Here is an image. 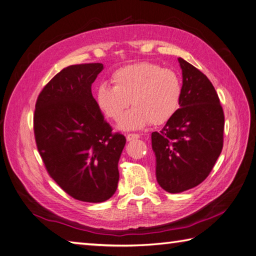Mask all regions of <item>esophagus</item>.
I'll return each mask as SVG.
<instances>
[{
    "label": "esophagus",
    "mask_w": 256,
    "mask_h": 256,
    "mask_svg": "<svg viewBox=\"0 0 256 256\" xmlns=\"http://www.w3.org/2000/svg\"><path fill=\"white\" fill-rule=\"evenodd\" d=\"M140 138V134L138 133H128L126 136L128 141H132V140H136V138Z\"/></svg>",
    "instance_id": "1"
}]
</instances>
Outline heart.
Returning <instances> with one entry per match:
<instances>
[{
  "label": "heart",
  "mask_w": 256,
  "mask_h": 256,
  "mask_svg": "<svg viewBox=\"0 0 256 256\" xmlns=\"http://www.w3.org/2000/svg\"><path fill=\"white\" fill-rule=\"evenodd\" d=\"M113 87L100 85L96 103L106 118L118 120L131 105L134 108L120 123L123 130H136L146 124H162L178 108L182 84L171 69L152 62L128 64L112 75Z\"/></svg>",
  "instance_id": "obj_1"
}]
</instances>
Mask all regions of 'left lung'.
Here are the masks:
<instances>
[{"instance_id":"8db88e82","label":"left lung","mask_w":256,"mask_h":256,"mask_svg":"<svg viewBox=\"0 0 256 256\" xmlns=\"http://www.w3.org/2000/svg\"><path fill=\"white\" fill-rule=\"evenodd\" d=\"M182 70L180 108L160 132L151 134L156 180L171 194L202 184L210 174L224 143V110L212 84L179 58Z\"/></svg>"}]
</instances>
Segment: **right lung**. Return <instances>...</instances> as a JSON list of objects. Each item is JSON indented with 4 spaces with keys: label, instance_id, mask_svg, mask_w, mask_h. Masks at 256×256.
Here are the masks:
<instances>
[{
    "label": "right lung",
    "instance_id": "right-lung-1",
    "mask_svg": "<svg viewBox=\"0 0 256 256\" xmlns=\"http://www.w3.org/2000/svg\"><path fill=\"white\" fill-rule=\"evenodd\" d=\"M103 64L64 68L36 98L34 131L49 176L64 192L102 202L118 188V160L126 138L106 122L92 94Z\"/></svg>",
    "mask_w": 256,
    "mask_h": 256
}]
</instances>
